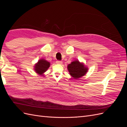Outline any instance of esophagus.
Instances as JSON below:
<instances>
[{"label": "esophagus", "mask_w": 127, "mask_h": 127, "mask_svg": "<svg viewBox=\"0 0 127 127\" xmlns=\"http://www.w3.org/2000/svg\"><path fill=\"white\" fill-rule=\"evenodd\" d=\"M56 63L57 64H63V61H60V60H58L56 61Z\"/></svg>", "instance_id": "1"}]
</instances>
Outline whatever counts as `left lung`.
<instances>
[{"label": "left lung", "instance_id": "1", "mask_svg": "<svg viewBox=\"0 0 127 127\" xmlns=\"http://www.w3.org/2000/svg\"><path fill=\"white\" fill-rule=\"evenodd\" d=\"M68 70L70 75L75 79H78L86 74L88 69L78 60L74 61L68 64Z\"/></svg>", "mask_w": 127, "mask_h": 127}]
</instances>
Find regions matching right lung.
I'll return each mask as SVG.
<instances>
[{"instance_id": "obj_1", "label": "right lung", "mask_w": 127, "mask_h": 127, "mask_svg": "<svg viewBox=\"0 0 127 127\" xmlns=\"http://www.w3.org/2000/svg\"><path fill=\"white\" fill-rule=\"evenodd\" d=\"M50 63L47 60L44 59L40 60L38 63L35 64L34 67V69H35L36 72L39 74H42L47 70L48 68L50 67Z\"/></svg>"}]
</instances>
